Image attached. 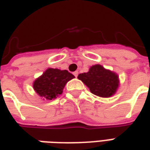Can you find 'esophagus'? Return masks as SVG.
<instances>
[{
  "label": "esophagus",
  "instance_id": "1",
  "mask_svg": "<svg viewBox=\"0 0 150 150\" xmlns=\"http://www.w3.org/2000/svg\"><path fill=\"white\" fill-rule=\"evenodd\" d=\"M73 74H74V75H75V77H77V76H78V74H79V72L77 71H76L73 72Z\"/></svg>",
  "mask_w": 150,
  "mask_h": 150
}]
</instances>
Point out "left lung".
Returning <instances> with one entry per match:
<instances>
[{
  "label": "left lung",
  "instance_id": "obj_1",
  "mask_svg": "<svg viewBox=\"0 0 150 150\" xmlns=\"http://www.w3.org/2000/svg\"><path fill=\"white\" fill-rule=\"evenodd\" d=\"M92 94L103 98H108L116 94L120 86L118 75L105 69L100 64L91 66L87 73L78 75Z\"/></svg>",
  "mask_w": 150,
  "mask_h": 150
}]
</instances>
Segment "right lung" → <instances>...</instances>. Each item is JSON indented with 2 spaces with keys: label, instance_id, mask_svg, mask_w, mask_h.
<instances>
[{
  "label": "right lung",
  "instance_id": "add662e5",
  "mask_svg": "<svg viewBox=\"0 0 150 150\" xmlns=\"http://www.w3.org/2000/svg\"><path fill=\"white\" fill-rule=\"evenodd\" d=\"M75 76L67 70L47 68L33 83V88L39 96L52 100L61 95L66 83Z\"/></svg>",
  "mask_w": 150,
  "mask_h": 150
}]
</instances>
